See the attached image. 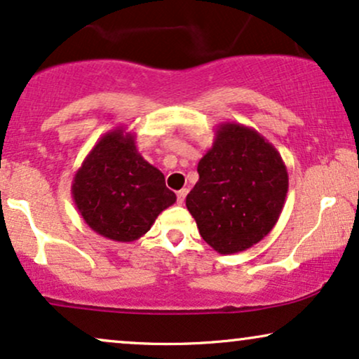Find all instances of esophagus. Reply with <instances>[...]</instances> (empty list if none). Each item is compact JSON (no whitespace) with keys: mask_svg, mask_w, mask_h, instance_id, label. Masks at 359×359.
I'll return each instance as SVG.
<instances>
[{"mask_svg":"<svg viewBox=\"0 0 359 359\" xmlns=\"http://www.w3.org/2000/svg\"><path fill=\"white\" fill-rule=\"evenodd\" d=\"M186 194H188V189H186V188L178 191V194H176V196H178V204H183V203H184Z\"/></svg>","mask_w":359,"mask_h":359,"instance_id":"obj_1","label":"esophagus"}]
</instances>
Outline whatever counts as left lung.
<instances>
[{"label":"left lung","instance_id":"8db88e82","mask_svg":"<svg viewBox=\"0 0 359 359\" xmlns=\"http://www.w3.org/2000/svg\"><path fill=\"white\" fill-rule=\"evenodd\" d=\"M198 173L186 208L214 250L242 252L277 224L288 191L287 166L257 130L221 123L212 147L198 163Z\"/></svg>","mask_w":359,"mask_h":359}]
</instances>
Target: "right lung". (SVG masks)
Returning <instances> with one entry per match:
<instances>
[{
    "label": "right lung",
    "mask_w": 359,
    "mask_h": 359,
    "mask_svg": "<svg viewBox=\"0 0 359 359\" xmlns=\"http://www.w3.org/2000/svg\"><path fill=\"white\" fill-rule=\"evenodd\" d=\"M71 189L86 224L115 242L145 236L158 214L176 203L165 176L140 155L135 135L123 127L95 143L74 175Z\"/></svg>",
    "instance_id": "1"
}]
</instances>
